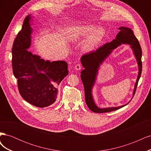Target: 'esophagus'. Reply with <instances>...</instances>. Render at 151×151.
<instances>
[{
    "label": "esophagus",
    "mask_w": 151,
    "mask_h": 151,
    "mask_svg": "<svg viewBox=\"0 0 151 151\" xmlns=\"http://www.w3.org/2000/svg\"><path fill=\"white\" fill-rule=\"evenodd\" d=\"M81 65L80 64H76L75 66V69L77 70H80L81 69Z\"/></svg>",
    "instance_id": "obj_1"
}]
</instances>
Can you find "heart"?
<instances>
[{
    "label": "heart",
    "mask_w": 151,
    "mask_h": 151,
    "mask_svg": "<svg viewBox=\"0 0 151 151\" xmlns=\"http://www.w3.org/2000/svg\"><path fill=\"white\" fill-rule=\"evenodd\" d=\"M106 31L103 27H97L93 24H83L73 28L71 37L75 41H80L88 37L84 45L87 50H91L97 46L104 38Z\"/></svg>",
    "instance_id": "obj_1"
}]
</instances>
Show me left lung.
<instances>
[{
	"label": "left lung",
	"mask_w": 151,
	"mask_h": 151,
	"mask_svg": "<svg viewBox=\"0 0 151 151\" xmlns=\"http://www.w3.org/2000/svg\"><path fill=\"white\" fill-rule=\"evenodd\" d=\"M120 32L116 36V38L112 42L104 44L103 46L99 47L95 52H91L82 56L81 62L84 69L81 72V78L84 87L85 101L88 108L94 113H107L116 110L126 104L122 105L120 106L100 108L96 106L93 99L92 94L93 87L95 81L100 65L107 58L112 52L122 44L130 45V48L133 51L134 56L137 62L139 72L138 76L135 84V88L133 92V97L135 94L137 86L142 73V49L138 40L137 39L131 29L126 27L119 28Z\"/></svg>",
	"instance_id": "left-lung-1"
}]
</instances>
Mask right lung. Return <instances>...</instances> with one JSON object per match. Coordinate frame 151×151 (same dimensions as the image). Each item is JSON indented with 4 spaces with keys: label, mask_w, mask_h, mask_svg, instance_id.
Returning <instances> with one entry per match:
<instances>
[{
    "label": "right lung",
    "mask_w": 151,
    "mask_h": 151,
    "mask_svg": "<svg viewBox=\"0 0 151 151\" xmlns=\"http://www.w3.org/2000/svg\"><path fill=\"white\" fill-rule=\"evenodd\" d=\"M31 15L26 16L14 42L12 70L22 98L33 106L44 108L56 101L57 87L68 74V65L62 60L45 61L28 50L31 44Z\"/></svg>",
    "instance_id": "1"
}]
</instances>
